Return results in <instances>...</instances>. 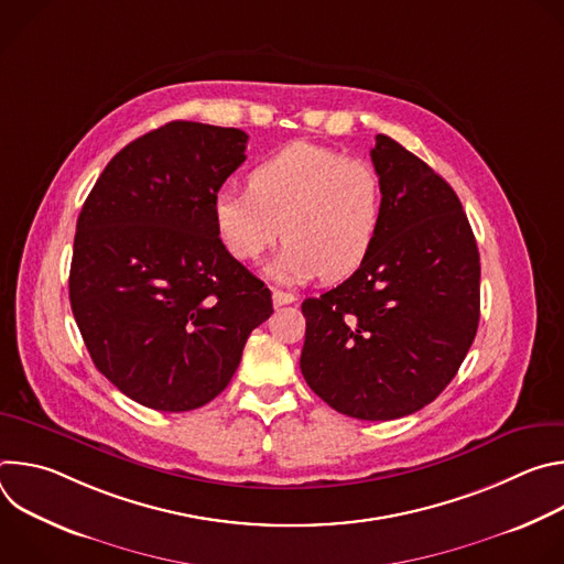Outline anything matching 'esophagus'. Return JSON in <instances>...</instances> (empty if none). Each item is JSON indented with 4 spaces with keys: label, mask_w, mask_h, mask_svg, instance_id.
Listing matches in <instances>:
<instances>
[{
    "label": "esophagus",
    "mask_w": 564,
    "mask_h": 564,
    "mask_svg": "<svg viewBox=\"0 0 564 564\" xmlns=\"http://www.w3.org/2000/svg\"><path fill=\"white\" fill-rule=\"evenodd\" d=\"M272 301H274V305L279 307V305H290V303H294L296 296L290 294V292H283V290H272Z\"/></svg>",
    "instance_id": "esophagus-1"
}]
</instances>
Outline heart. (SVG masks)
<instances>
[{"instance_id": "obj_1", "label": "heart", "mask_w": 564, "mask_h": 564, "mask_svg": "<svg viewBox=\"0 0 564 564\" xmlns=\"http://www.w3.org/2000/svg\"><path fill=\"white\" fill-rule=\"evenodd\" d=\"M223 248L240 263L259 261L288 240L268 274L281 283L314 276L339 281L368 257L381 218V178L361 158L312 142H292L250 172L248 192L214 198Z\"/></svg>"}]
</instances>
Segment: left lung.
<instances>
[{"label": "left lung", "mask_w": 564, "mask_h": 564, "mask_svg": "<svg viewBox=\"0 0 564 564\" xmlns=\"http://www.w3.org/2000/svg\"><path fill=\"white\" fill-rule=\"evenodd\" d=\"M381 218L359 270L305 299L301 372L348 417L424 409L459 370L479 321V252L453 187L388 135L370 151Z\"/></svg>", "instance_id": "8db88e82"}]
</instances>
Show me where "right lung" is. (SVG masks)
<instances>
[{"instance_id": "obj_1", "label": "right lung", "mask_w": 564, "mask_h": 564, "mask_svg": "<svg viewBox=\"0 0 564 564\" xmlns=\"http://www.w3.org/2000/svg\"><path fill=\"white\" fill-rule=\"evenodd\" d=\"M246 144L240 129L174 120L118 151L79 212L75 324L96 368L147 409L205 406L274 312L214 225V198Z\"/></svg>"}]
</instances>
